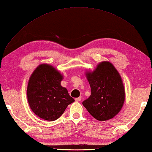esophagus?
Masks as SVG:
<instances>
[{
    "instance_id": "esophagus-1",
    "label": "esophagus",
    "mask_w": 152,
    "mask_h": 152,
    "mask_svg": "<svg viewBox=\"0 0 152 152\" xmlns=\"http://www.w3.org/2000/svg\"><path fill=\"white\" fill-rule=\"evenodd\" d=\"M81 100H82V98H81V97H78V98H76V99H75V101H76V102L81 101Z\"/></svg>"
}]
</instances>
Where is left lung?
Returning a JSON list of instances; mask_svg holds the SVG:
<instances>
[{"label": "left lung", "instance_id": "8db88e82", "mask_svg": "<svg viewBox=\"0 0 152 152\" xmlns=\"http://www.w3.org/2000/svg\"><path fill=\"white\" fill-rule=\"evenodd\" d=\"M86 77L91 94L83 105L99 121L113 118L120 112L125 98L124 86L118 70L111 63L103 61L93 72H87Z\"/></svg>", "mask_w": 152, "mask_h": 152}]
</instances>
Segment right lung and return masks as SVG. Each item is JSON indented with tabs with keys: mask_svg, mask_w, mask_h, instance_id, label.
I'll list each match as a JSON object with an SVG mask.
<instances>
[{
	"mask_svg": "<svg viewBox=\"0 0 152 152\" xmlns=\"http://www.w3.org/2000/svg\"><path fill=\"white\" fill-rule=\"evenodd\" d=\"M63 77L50 64H41L28 80L27 95L28 104L38 117L55 121L74 101L65 88L61 86Z\"/></svg>",
	"mask_w": 152,
	"mask_h": 152,
	"instance_id": "right-lung-1",
	"label": "right lung"
}]
</instances>
